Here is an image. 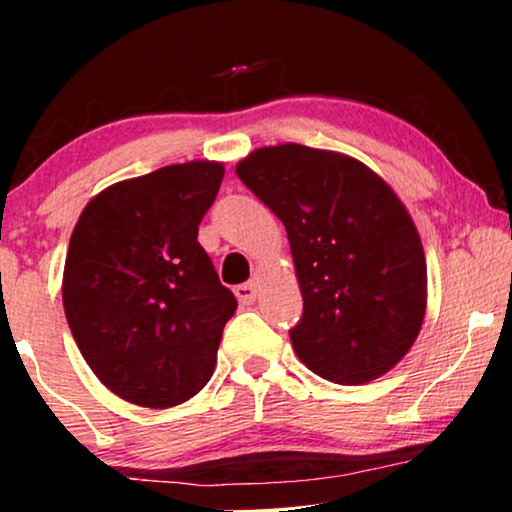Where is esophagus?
Wrapping results in <instances>:
<instances>
[{
	"label": "esophagus",
	"instance_id": "obj_1",
	"mask_svg": "<svg viewBox=\"0 0 512 512\" xmlns=\"http://www.w3.org/2000/svg\"><path fill=\"white\" fill-rule=\"evenodd\" d=\"M235 296L242 305H251L258 296V282H247V284L235 286Z\"/></svg>",
	"mask_w": 512,
	"mask_h": 512
}]
</instances>
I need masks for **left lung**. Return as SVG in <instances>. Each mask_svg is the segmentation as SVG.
Returning <instances> with one entry per match:
<instances>
[{"mask_svg": "<svg viewBox=\"0 0 512 512\" xmlns=\"http://www.w3.org/2000/svg\"><path fill=\"white\" fill-rule=\"evenodd\" d=\"M235 172L289 235L300 361L335 384L389 373L426 314L424 247L394 188L361 160L303 144L263 146Z\"/></svg>", "mask_w": 512, "mask_h": 512, "instance_id": "1", "label": "left lung"}]
</instances>
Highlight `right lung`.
<instances>
[{"instance_id": "add662e5", "label": "right lung", "mask_w": 512, "mask_h": 512, "mask_svg": "<svg viewBox=\"0 0 512 512\" xmlns=\"http://www.w3.org/2000/svg\"><path fill=\"white\" fill-rule=\"evenodd\" d=\"M223 163L191 160L97 193L69 240L62 305L104 387L174 408L209 382L237 300L198 242Z\"/></svg>"}]
</instances>
